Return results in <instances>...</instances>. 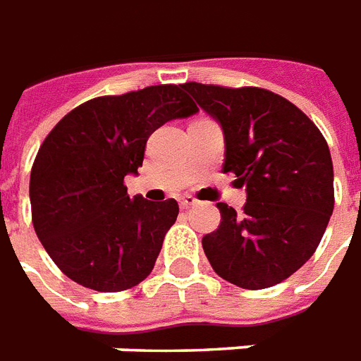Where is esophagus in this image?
<instances>
[{"mask_svg": "<svg viewBox=\"0 0 361 361\" xmlns=\"http://www.w3.org/2000/svg\"><path fill=\"white\" fill-rule=\"evenodd\" d=\"M197 204H198V200L195 197H191V195H185L183 198H180V206L183 209L192 208V206H197Z\"/></svg>", "mask_w": 361, "mask_h": 361, "instance_id": "esophagus-1", "label": "esophagus"}]
</instances>
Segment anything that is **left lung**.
<instances>
[{"label": "left lung", "instance_id": "8db88e82", "mask_svg": "<svg viewBox=\"0 0 361 361\" xmlns=\"http://www.w3.org/2000/svg\"><path fill=\"white\" fill-rule=\"evenodd\" d=\"M198 106L221 123L223 172L245 187L241 212L225 202L219 228L202 238L215 274L260 290L300 269L317 251L334 212V164L319 127L277 93L185 82Z\"/></svg>", "mask_w": 361, "mask_h": 361}]
</instances>
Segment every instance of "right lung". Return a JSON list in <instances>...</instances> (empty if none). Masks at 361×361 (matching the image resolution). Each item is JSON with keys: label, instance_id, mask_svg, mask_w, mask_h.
Here are the masks:
<instances>
[{"label": "right lung", "instance_id": "1", "mask_svg": "<svg viewBox=\"0 0 361 361\" xmlns=\"http://www.w3.org/2000/svg\"><path fill=\"white\" fill-rule=\"evenodd\" d=\"M197 112L181 86H149L86 101L48 133L31 169V217L69 279L121 292L152 274L180 208L130 198L123 180L138 174L153 130Z\"/></svg>", "mask_w": 361, "mask_h": 361}]
</instances>
